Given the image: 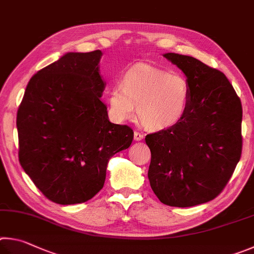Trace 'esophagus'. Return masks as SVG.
<instances>
[{"instance_id":"esophagus-1","label":"esophagus","mask_w":254,"mask_h":254,"mask_svg":"<svg viewBox=\"0 0 254 254\" xmlns=\"http://www.w3.org/2000/svg\"><path fill=\"white\" fill-rule=\"evenodd\" d=\"M134 139L136 141L143 140L144 139V134H141V132H139V131H135L134 132Z\"/></svg>"}]
</instances>
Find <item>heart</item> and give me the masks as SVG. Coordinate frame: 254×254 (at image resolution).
<instances>
[{
	"instance_id": "1",
	"label": "heart",
	"mask_w": 254,
	"mask_h": 254,
	"mask_svg": "<svg viewBox=\"0 0 254 254\" xmlns=\"http://www.w3.org/2000/svg\"><path fill=\"white\" fill-rule=\"evenodd\" d=\"M188 79L152 65L141 64L128 70L108 91L107 104L110 117L123 123L138 116L149 130L161 131L176 126L190 104Z\"/></svg>"
}]
</instances>
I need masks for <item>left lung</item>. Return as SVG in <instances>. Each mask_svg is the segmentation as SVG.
Returning a JSON list of instances; mask_svg holds the SVG:
<instances>
[{
    "label": "left lung",
    "instance_id": "8db88e82",
    "mask_svg": "<svg viewBox=\"0 0 254 254\" xmlns=\"http://www.w3.org/2000/svg\"><path fill=\"white\" fill-rule=\"evenodd\" d=\"M163 56L183 71L192 98L176 126L146 136L152 153L148 179L162 203L195 206L215 198L238 165L242 105L221 71L193 57Z\"/></svg>",
    "mask_w": 254,
    "mask_h": 254
}]
</instances>
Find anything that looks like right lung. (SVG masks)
Masks as SVG:
<instances>
[{
  "instance_id": "1",
  "label": "right lung",
  "mask_w": 254,
  "mask_h": 254,
  "mask_svg": "<svg viewBox=\"0 0 254 254\" xmlns=\"http://www.w3.org/2000/svg\"><path fill=\"white\" fill-rule=\"evenodd\" d=\"M100 50L68 52L38 71L17 110L19 161L50 201L87 202L104 188L109 159L134 131L109 122Z\"/></svg>"
}]
</instances>
